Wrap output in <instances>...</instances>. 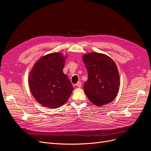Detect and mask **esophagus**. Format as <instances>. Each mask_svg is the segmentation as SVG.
<instances>
[{"label": "esophagus", "mask_w": 151, "mask_h": 151, "mask_svg": "<svg viewBox=\"0 0 151 151\" xmlns=\"http://www.w3.org/2000/svg\"><path fill=\"white\" fill-rule=\"evenodd\" d=\"M81 85H82V83H81V81H78V82H77V83L76 84V86L77 87H79V88H80V87H81Z\"/></svg>", "instance_id": "esophagus-1"}]
</instances>
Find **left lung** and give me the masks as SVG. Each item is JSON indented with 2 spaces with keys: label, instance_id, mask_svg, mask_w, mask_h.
<instances>
[{
  "label": "left lung",
  "instance_id": "left-lung-1",
  "mask_svg": "<svg viewBox=\"0 0 151 151\" xmlns=\"http://www.w3.org/2000/svg\"><path fill=\"white\" fill-rule=\"evenodd\" d=\"M88 79L84 89L88 99L98 106L111 103L120 88V76L113 59L106 55L92 52L83 57Z\"/></svg>",
  "mask_w": 151,
  "mask_h": 151
}]
</instances>
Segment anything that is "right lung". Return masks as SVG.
Segmentation results:
<instances>
[{
  "label": "right lung",
  "mask_w": 151,
  "mask_h": 151,
  "mask_svg": "<svg viewBox=\"0 0 151 151\" xmlns=\"http://www.w3.org/2000/svg\"><path fill=\"white\" fill-rule=\"evenodd\" d=\"M65 58L60 53L42 57L29 72V87L35 99L42 106L55 109L70 98L73 86L63 74Z\"/></svg>",
  "instance_id": "obj_1"
}]
</instances>
